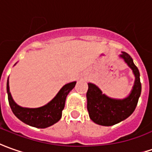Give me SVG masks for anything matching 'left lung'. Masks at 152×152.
<instances>
[{
  "label": "left lung",
  "instance_id": "1",
  "mask_svg": "<svg viewBox=\"0 0 152 152\" xmlns=\"http://www.w3.org/2000/svg\"><path fill=\"white\" fill-rule=\"evenodd\" d=\"M121 57L132 69L136 76L133 90L127 98L124 100H114L107 97L102 94L96 86L88 83L89 87L86 92L87 111L90 118L95 123L101 126H110L126 119L135 111L141 96V84L138 68L135 66L131 56L126 52H122Z\"/></svg>",
  "mask_w": 152,
  "mask_h": 152
}]
</instances>
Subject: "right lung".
<instances>
[{
	"instance_id": "right-lung-1",
	"label": "right lung",
	"mask_w": 152,
	"mask_h": 152,
	"mask_svg": "<svg viewBox=\"0 0 152 152\" xmlns=\"http://www.w3.org/2000/svg\"><path fill=\"white\" fill-rule=\"evenodd\" d=\"M76 81L65 85L56 97L47 105L39 108H23L16 105L11 97L9 90V77L7 80V90L8 94V102L14 115L22 122L37 128H46L56 123L61 119L62 111L65 107L66 98L72 91Z\"/></svg>"
}]
</instances>
